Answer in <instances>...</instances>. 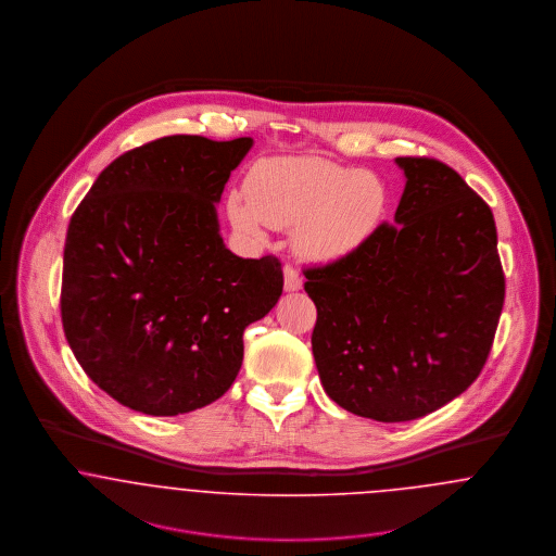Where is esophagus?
Listing matches in <instances>:
<instances>
[{"label": "esophagus", "mask_w": 556, "mask_h": 556, "mask_svg": "<svg viewBox=\"0 0 556 556\" xmlns=\"http://www.w3.org/2000/svg\"><path fill=\"white\" fill-rule=\"evenodd\" d=\"M303 285L299 271L292 265H285V291H299Z\"/></svg>", "instance_id": "esophagus-1"}]
</instances>
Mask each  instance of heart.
I'll use <instances>...</instances> for the list:
<instances>
[{"mask_svg": "<svg viewBox=\"0 0 556 556\" xmlns=\"http://www.w3.org/2000/svg\"><path fill=\"white\" fill-rule=\"evenodd\" d=\"M384 205L379 176L318 156H291L257 163L244 181V197L232 194L228 211L244 235H262L264 224L299 226V247L312 257L332 260L368 238Z\"/></svg>", "mask_w": 556, "mask_h": 556, "instance_id": "obj_1", "label": "heart"}]
</instances>
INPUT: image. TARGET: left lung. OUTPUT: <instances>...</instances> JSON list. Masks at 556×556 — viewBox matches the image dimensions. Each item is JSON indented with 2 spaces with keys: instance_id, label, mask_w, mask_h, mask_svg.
<instances>
[{
  "instance_id": "1",
  "label": "left lung",
  "mask_w": 556,
  "mask_h": 556,
  "mask_svg": "<svg viewBox=\"0 0 556 556\" xmlns=\"http://www.w3.org/2000/svg\"><path fill=\"white\" fill-rule=\"evenodd\" d=\"M406 188L348 255L305 267L321 387L351 414L406 422L445 406L485 366L504 305L496 222L445 163L400 156Z\"/></svg>"
}]
</instances>
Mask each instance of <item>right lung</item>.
<instances>
[{
    "label": "right lung",
    "instance_id": "1",
    "mask_svg": "<svg viewBox=\"0 0 556 556\" xmlns=\"http://www.w3.org/2000/svg\"><path fill=\"white\" fill-rule=\"evenodd\" d=\"M251 138L169 136L115 159L71 217L60 314L77 362L118 404L177 416L219 400L242 332L282 294L274 255L226 249L217 208Z\"/></svg>",
    "mask_w": 556,
    "mask_h": 556
}]
</instances>
